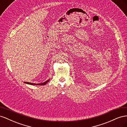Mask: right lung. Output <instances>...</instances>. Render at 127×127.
Listing matches in <instances>:
<instances>
[{"label": "right lung", "instance_id": "add662e5", "mask_svg": "<svg viewBox=\"0 0 127 127\" xmlns=\"http://www.w3.org/2000/svg\"><path fill=\"white\" fill-rule=\"evenodd\" d=\"M50 80V79H48L47 80H46L45 82H43V83H38V84H35V83H30V82H24V83L27 84H29V85H45L46 84H47L48 82H49V81Z\"/></svg>", "mask_w": 127, "mask_h": 127}]
</instances>
